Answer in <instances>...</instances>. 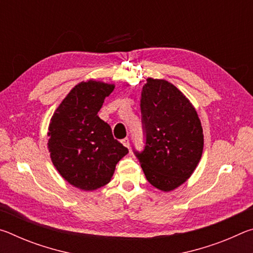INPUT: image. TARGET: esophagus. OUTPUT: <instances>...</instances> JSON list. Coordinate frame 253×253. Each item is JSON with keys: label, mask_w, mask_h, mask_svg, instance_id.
Segmentation results:
<instances>
[{"label": "esophagus", "mask_w": 253, "mask_h": 253, "mask_svg": "<svg viewBox=\"0 0 253 253\" xmlns=\"http://www.w3.org/2000/svg\"><path fill=\"white\" fill-rule=\"evenodd\" d=\"M122 143L124 144V146H126L127 148H129V147H130L129 138H128V137H126V138H124V139H122Z\"/></svg>", "instance_id": "34e87169"}]
</instances>
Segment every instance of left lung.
Returning <instances> with one entry per match:
<instances>
[{"mask_svg": "<svg viewBox=\"0 0 253 253\" xmlns=\"http://www.w3.org/2000/svg\"><path fill=\"white\" fill-rule=\"evenodd\" d=\"M145 146L134 152L147 181L164 192L186 181L203 152V129L193 105L169 81L148 78L140 99Z\"/></svg>", "mask_w": 253, "mask_h": 253, "instance_id": "obj_1", "label": "left lung"}]
</instances>
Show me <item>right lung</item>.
<instances>
[{
  "label": "right lung",
  "mask_w": 253,
  "mask_h": 253,
  "mask_svg": "<svg viewBox=\"0 0 253 253\" xmlns=\"http://www.w3.org/2000/svg\"><path fill=\"white\" fill-rule=\"evenodd\" d=\"M114 88L101 81H83L71 89L51 118V161L59 174L80 190L93 191L108 184L116 164L128 153L97 115Z\"/></svg>",
  "instance_id": "obj_1"
}]
</instances>
